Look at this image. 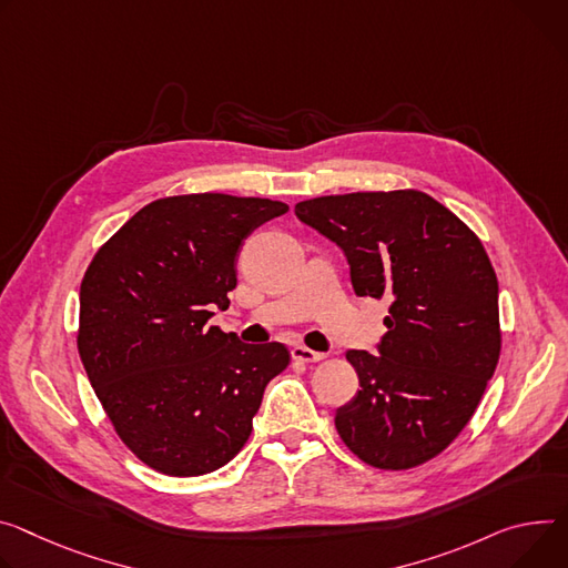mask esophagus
Masks as SVG:
<instances>
[{
  "label": "esophagus",
  "instance_id": "1",
  "mask_svg": "<svg viewBox=\"0 0 568 568\" xmlns=\"http://www.w3.org/2000/svg\"><path fill=\"white\" fill-rule=\"evenodd\" d=\"M292 357L296 359V363H305L307 365V363H322L326 355L320 353V351H313V348L296 344V346H292Z\"/></svg>",
  "mask_w": 568,
  "mask_h": 568
}]
</instances>
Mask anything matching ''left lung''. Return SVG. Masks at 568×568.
Masks as SVG:
<instances>
[{
	"label": "left lung",
	"mask_w": 568,
	"mask_h": 568,
	"mask_svg": "<svg viewBox=\"0 0 568 568\" xmlns=\"http://www.w3.org/2000/svg\"><path fill=\"white\" fill-rule=\"evenodd\" d=\"M294 213L344 251L357 296L392 301L378 355L346 351L359 389L335 412V428L372 467H419L469 424L498 365L489 255L419 190L317 196Z\"/></svg>",
	"instance_id": "left-lung-1"
}]
</instances>
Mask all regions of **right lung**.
Instances as JSON below:
<instances>
[{"label": "right lung", "mask_w": 568, "mask_h": 568, "mask_svg": "<svg viewBox=\"0 0 568 568\" xmlns=\"http://www.w3.org/2000/svg\"><path fill=\"white\" fill-rule=\"evenodd\" d=\"M283 201L217 192L151 201L81 281L79 355L120 439L168 476H203L246 444L281 342L244 344L211 326L229 307L244 240Z\"/></svg>", "instance_id": "right-lung-1"}]
</instances>
